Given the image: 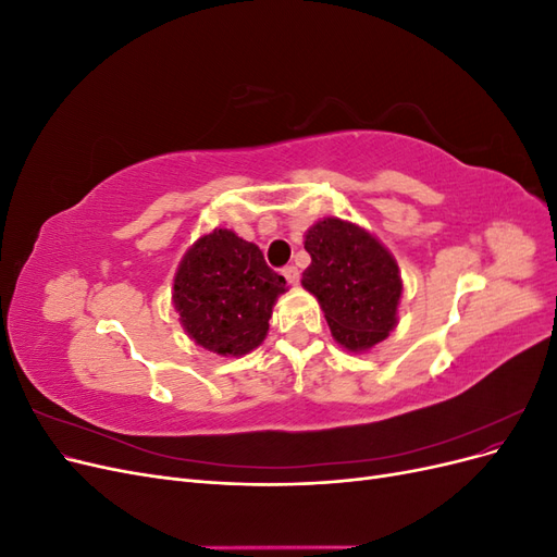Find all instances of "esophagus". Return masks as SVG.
Wrapping results in <instances>:
<instances>
[{
	"label": "esophagus",
	"mask_w": 557,
	"mask_h": 557,
	"mask_svg": "<svg viewBox=\"0 0 557 557\" xmlns=\"http://www.w3.org/2000/svg\"><path fill=\"white\" fill-rule=\"evenodd\" d=\"M283 276H285V281H288L290 285H297L299 283V269L295 264L283 267Z\"/></svg>",
	"instance_id": "34e87169"
}]
</instances>
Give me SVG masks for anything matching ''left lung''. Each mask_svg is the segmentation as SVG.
<instances>
[{
  "label": "left lung",
  "instance_id": "1",
  "mask_svg": "<svg viewBox=\"0 0 557 557\" xmlns=\"http://www.w3.org/2000/svg\"><path fill=\"white\" fill-rule=\"evenodd\" d=\"M305 248L311 264L301 285L318 297L334 339L348 350L383 342L397 323L401 295L391 252L372 234L339 218L315 223Z\"/></svg>",
  "mask_w": 557,
  "mask_h": 557
}]
</instances>
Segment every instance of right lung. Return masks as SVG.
Returning a JSON list of instances; mask_svg holds the SVG:
<instances>
[{
    "label": "right lung",
    "mask_w": 557,
    "mask_h": 557,
    "mask_svg": "<svg viewBox=\"0 0 557 557\" xmlns=\"http://www.w3.org/2000/svg\"><path fill=\"white\" fill-rule=\"evenodd\" d=\"M285 278L256 244L230 230L201 237L178 267L174 307L195 344L221 356H246L269 330Z\"/></svg>",
    "instance_id": "obj_1"
}]
</instances>
